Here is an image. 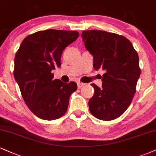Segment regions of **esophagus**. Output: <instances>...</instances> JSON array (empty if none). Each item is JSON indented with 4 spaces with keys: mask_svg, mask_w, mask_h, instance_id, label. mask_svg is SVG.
Listing matches in <instances>:
<instances>
[{
    "mask_svg": "<svg viewBox=\"0 0 156 156\" xmlns=\"http://www.w3.org/2000/svg\"><path fill=\"white\" fill-rule=\"evenodd\" d=\"M84 85V84L82 83V82H77V87L79 89H80V88H81L82 87H83Z\"/></svg>",
    "mask_w": 156,
    "mask_h": 156,
    "instance_id": "1",
    "label": "esophagus"
}]
</instances>
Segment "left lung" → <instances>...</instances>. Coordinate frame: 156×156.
<instances>
[{"instance_id":"left-lung-1","label":"left lung","mask_w":156,"mask_h":156,"mask_svg":"<svg viewBox=\"0 0 156 156\" xmlns=\"http://www.w3.org/2000/svg\"><path fill=\"white\" fill-rule=\"evenodd\" d=\"M86 49L93 55V67L103 69L102 87L95 89L89 109L95 118L111 121L129 106L140 76L139 56L131 42L124 36L101 30L82 32Z\"/></svg>"}]
</instances>
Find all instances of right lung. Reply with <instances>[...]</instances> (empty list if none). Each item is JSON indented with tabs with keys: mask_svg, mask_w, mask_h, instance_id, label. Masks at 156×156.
I'll use <instances>...</instances> for the list:
<instances>
[{
	"mask_svg": "<svg viewBox=\"0 0 156 156\" xmlns=\"http://www.w3.org/2000/svg\"><path fill=\"white\" fill-rule=\"evenodd\" d=\"M79 37L76 31L47 30L25 37L14 59L13 75L23 99L35 116L54 120L66 112L69 98L77 89L74 82L53 80L61 67L63 51Z\"/></svg>",
	"mask_w": 156,
	"mask_h": 156,
	"instance_id": "add662e5",
	"label": "right lung"
}]
</instances>
